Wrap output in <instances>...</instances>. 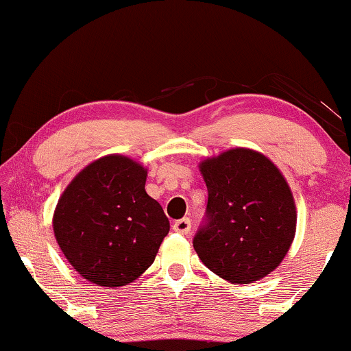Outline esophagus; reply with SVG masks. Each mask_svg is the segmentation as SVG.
Segmentation results:
<instances>
[{"label": "esophagus", "mask_w": 351, "mask_h": 351, "mask_svg": "<svg viewBox=\"0 0 351 351\" xmlns=\"http://www.w3.org/2000/svg\"><path fill=\"white\" fill-rule=\"evenodd\" d=\"M172 228H174V232L180 233V234H189L190 230H191V222L190 219H179L176 220L174 225H172Z\"/></svg>", "instance_id": "esophagus-1"}]
</instances>
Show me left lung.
<instances>
[{
	"label": "left lung",
	"instance_id": "obj_1",
	"mask_svg": "<svg viewBox=\"0 0 351 351\" xmlns=\"http://www.w3.org/2000/svg\"><path fill=\"white\" fill-rule=\"evenodd\" d=\"M199 171L208 186L204 223L193 238L201 262L233 285L267 276L295 234V203L285 176L249 148L208 158Z\"/></svg>",
	"mask_w": 351,
	"mask_h": 351
}]
</instances>
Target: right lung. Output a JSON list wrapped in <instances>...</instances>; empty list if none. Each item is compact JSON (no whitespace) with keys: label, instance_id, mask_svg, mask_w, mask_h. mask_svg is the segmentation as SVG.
I'll use <instances>...</instances> for the list:
<instances>
[{"label":"right lung","instance_id":"1","mask_svg":"<svg viewBox=\"0 0 351 351\" xmlns=\"http://www.w3.org/2000/svg\"><path fill=\"white\" fill-rule=\"evenodd\" d=\"M147 169L123 155L90 162L70 182L56 206L57 243L84 280L119 287L155 261L169 233L165 210L145 191Z\"/></svg>","mask_w":351,"mask_h":351}]
</instances>
